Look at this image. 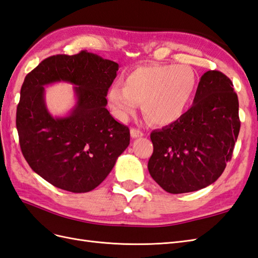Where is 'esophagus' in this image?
<instances>
[{"label":"esophagus","mask_w":258,"mask_h":258,"mask_svg":"<svg viewBox=\"0 0 258 258\" xmlns=\"http://www.w3.org/2000/svg\"><path fill=\"white\" fill-rule=\"evenodd\" d=\"M131 136L133 137V139H139V137H143L144 133L141 130H137V128H132L131 130Z\"/></svg>","instance_id":"obj_1"}]
</instances>
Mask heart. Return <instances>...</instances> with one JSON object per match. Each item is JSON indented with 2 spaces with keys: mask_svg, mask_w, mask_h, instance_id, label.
I'll return each instance as SVG.
<instances>
[{
  "mask_svg": "<svg viewBox=\"0 0 258 258\" xmlns=\"http://www.w3.org/2000/svg\"><path fill=\"white\" fill-rule=\"evenodd\" d=\"M123 88L107 93L111 109L119 119H126L142 103L149 122L166 126L187 112L197 87L195 71L188 66L147 64L133 69L122 80Z\"/></svg>",
  "mask_w": 258,
  "mask_h": 258,
  "instance_id": "1",
  "label": "heart"
}]
</instances>
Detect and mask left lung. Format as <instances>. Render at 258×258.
Here are the masks:
<instances>
[{
  "label": "left lung",
  "mask_w": 258,
  "mask_h": 258,
  "mask_svg": "<svg viewBox=\"0 0 258 258\" xmlns=\"http://www.w3.org/2000/svg\"><path fill=\"white\" fill-rule=\"evenodd\" d=\"M239 127L238 99L232 81L220 71L209 70L183 116L152 132L154 152L148 171L169 194L206 188L224 171Z\"/></svg>",
  "instance_id": "left-lung-1"
}]
</instances>
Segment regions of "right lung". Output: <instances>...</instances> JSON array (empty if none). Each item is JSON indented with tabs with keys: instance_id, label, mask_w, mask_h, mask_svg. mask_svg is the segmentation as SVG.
<instances>
[{
	"instance_id": "add662e5",
	"label": "right lung",
	"mask_w": 258,
	"mask_h": 258,
	"mask_svg": "<svg viewBox=\"0 0 258 258\" xmlns=\"http://www.w3.org/2000/svg\"><path fill=\"white\" fill-rule=\"evenodd\" d=\"M117 70L118 63L81 51L47 58L25 77L16 111L21 149L31 168L55 187L93 190L130 145L128 127L106 109ZM58 82L75 86L76 103L63 117H53L44 100V87Z\"/></svg>"
}]
</instances>
